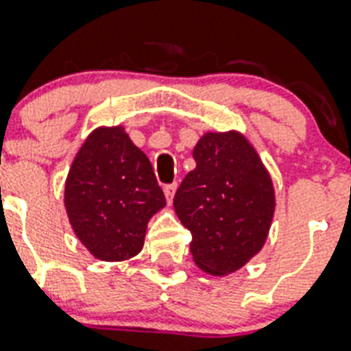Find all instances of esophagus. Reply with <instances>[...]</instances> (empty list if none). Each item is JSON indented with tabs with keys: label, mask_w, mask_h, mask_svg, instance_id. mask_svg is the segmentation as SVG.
Wrapping results in <instances>:
<instances>
[{
	"label": "esophagus",
	"mask_w": 351,
	"mask_h": 351,
	"mask_svg": "<svg viewBox=\"0 0 351 351\" xmlns=\"http://www.w3.org/2000/svg\"><path fill=\"white\" fill-rule=\"evenodd\" d=\"M175 191H176V184H167V186H164V193L165 197H167V202L171 204V200H173V197H175Z\"/></svg>",
	"instance_id": "1"
}]
</instances>
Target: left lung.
I'll return each instance as SVG.
<instances>
[{
    "label": "left lung",
    "mask_w": 351,
    "mask_h": 351,
    "mask_svg": "<svg viewBox=\"0 0 351 351\" xmlns=\"http://www.w3.org/2000/svg\"><path fill=\"white\" fill-rule=\"evenodd\" d=\"M193 158L197 165L176 189L173 206L191 232L195 263L223 276L263 247L274 213V189L256 151L237 132L206 134Z\"/></svg>",
    "instance_id": "left-lung-1"
}]
</instances>
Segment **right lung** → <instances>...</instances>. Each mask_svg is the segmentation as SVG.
<instances>
[{"label": "right lung", "instance_id": "1", "mask_svg": "<svg viewBox=\"0 0 351 351\" xmlns=\"http://www.w3.org/2000/svg\"><path fill=\"white\" fill-rule=\"evenodd\" d=\"M64 202L82 245L97 259L121 261L141 250L147 223L165 206V195L149 158L121 127H110L80 147Z\"/></svg>", "mask_w": 351, "mask_h": 351}]
</instances>
